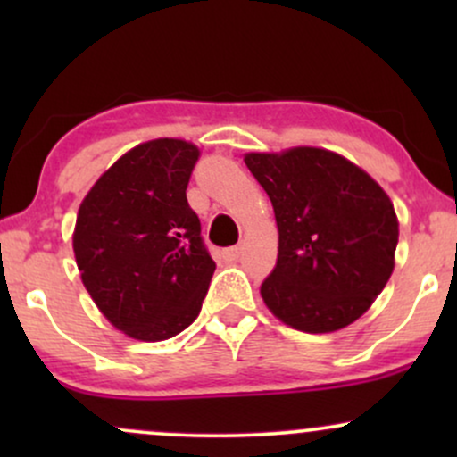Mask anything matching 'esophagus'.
<instances>
[{
	"mask_svg": "<svg viewBox=\"0 0 457 457\" xmlns=\"http://www.w3.org/2000/svg\"><path fill=\"white\" fill-rule=\"evenodd\" d=\"M240 253H243V249H240V246H229V249L223 251V258L228 262H234L240 258Z\"/></svg>",
	"mask_w": 457,
	"mask_h": 457,
	"instance_id": "1",
	"label": "esophagus"
}]
</instances>
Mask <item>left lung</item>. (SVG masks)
I'll return each instance as SVG.
<instances>
[{
	"instance_id": "obj_1",
	"label": "left lung",
	"mask_w": 457,
	"mask_h": 457,
	"mask_svg": "<svg viewBox=\"0 0 457 457\" xmlns=\"http://www.w3.org/2000/svg\"><path fill=\"white\" fill-rule=\"evenodd\" d=\"M245 162L279 229L277 266L260 287L266 307L305 333L353 324L393 272L400 229L389 195L328 150L253 152Z\"/></svg>"
}]
</instances>
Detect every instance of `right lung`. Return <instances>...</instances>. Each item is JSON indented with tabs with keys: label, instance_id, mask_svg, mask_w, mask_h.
Masks as SVG:
<instances>
[{
	"label": "right lung",
	"instance_id": "add662e5",
	"mask_svg": "<svg viewBox=\"0 0 457 457\" xmlns=\"http://www.w3.org/2000/svg\"><path fill=\"white\" fill-rule=\"evenodd\" d=\"M199 150L154 139L118 159L83 199L72 236L92 301L115 328L161 342L197 318L217 266L188 206Z\"/></svg>",
	"mask_w": 457,
	"mask_h": 457
}]
</instances>
